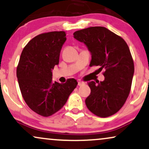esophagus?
Returning <instances> with one entry per match:
<instances>
[{"label":"esophagus","mask_w":149,"mask_h":149,"mask_svg":"<svg viewBox=\"0 0 149 149\" xmlns=\"http://www.w3.org/2000/svg\"><path fill=\"white\" fill-rule=\"evenodd\" d=\"M84 82L80 81H78V86H82V85H84Z\"/></svg>","instance_id":"obj_1"}]
</instances>
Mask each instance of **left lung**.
Wrapping results in <instances>:
<instances>
[{
	"label": "left lung",
	"instance_id": "1",
	"mask_svg": "<svg viewBox=\"0 0 149 149\" xmlns=\"http://www.w3.org/2000/svg\"><path fill=\"white\" fill-rule=\"evenodd\" d=\"M74 38L84 43L92 55L90 67L105 70V80L88 83L91 93L86 99L94 114L105 118L114 114L124 105L130 92L134 63L130 50L121 37L103 26L77 31Z\"/></svg>",
	"mask_w": 149,
	"mask_h": 149
}]
</instances>
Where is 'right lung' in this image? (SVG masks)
Wrapping results in <instances>:
<instances>
[{"label": "right lung", "mask_w": 149, "mask_h": 149, "mask_svg": "<svg viewBox=\"0 0 149 149\" xmlns=\"http://www.w3.org/2000/svg\"><path fill=\"white\" fill-rule=\"evenodd\" d=\"M65 36L64 31H52L36 36L25 46L17 67L24 101L42 116H50L61 109L78 84L74 79H68L65 84L52 80V70L59 64Z\"/></svg>", "instance_id": "obj_1"}]
</instances>
